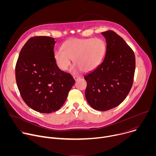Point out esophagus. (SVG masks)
Segmentation results:
<instances>
[{"mask_svg": "<svg viewBox=\"0 0 156 156\" xmlns=\"http://www.w3.org/2000/svg\"><path fill=\"white\" fill-rule=\"evenodd\" d=\"M73 78H74V80H75V81H76V80H78V79H80V77L78 76H77V75H74V76H73Z\"/></svg>", "mask_w": 156, "mask_h": 156, "instance_id": "34e87169", "label": "esophagus"}]
</instances>
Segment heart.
<instances>
[{
    "label": "heart",
    "mask_w": 156,
    "mask_h": 156,
    "mask_svg": "<svg viewBox=\"0 0 156 156\" xmlns=\"http://www.w3.org/2000/svg\"><path fill=\"white\" fill-rule=\"evenodd\" d=\"M105 44L98 38L73 37L62 44V49L55 51L54 58L58 67L66 70L72 59L84 72L94 70L101 63L105 53Z\"/></svg>",
    "instance_id": "heart-1"
}]
</instances>
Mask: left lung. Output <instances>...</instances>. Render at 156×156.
<instances>
[{
	"label": "left lung",
	"instance_id": "8db88e82",
	"mask_svg": "<svg viewBox=\"0 0 156 156\" xmlns=\"http://www.w3.org/2000/svg\"><path fill=\"white\" fill-rule=\"evenodd\" d=\"M107 50L103 62L84 76L85 97L94 109L106 111L120 105L133 85L135 56L123 39L113 31L101 33Z\"/></svg>",
	"mask_w": 156,
	"mask_h": 156
}]
</instances>
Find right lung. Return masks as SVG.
I'll return each instance as SVG.
<instances>
[{
	"label": "right lung",
	"mask_w": 156,
	"mask_h": 156,
	"mask_svg": "<svg viewBox=\"0 0 156 156\" xmlns=\"http://www.w3.org/2000/svg\"><path fill=\"white\" fill-rule=\"evenodd\" d=\"M54 38L35 36L22 48L15 67L21 96L28 106L44 114L58 110L75 81L59 69L54 52Z\"/></svg>",
	"instance_id": "right-lung-1"
}]
</instances>
